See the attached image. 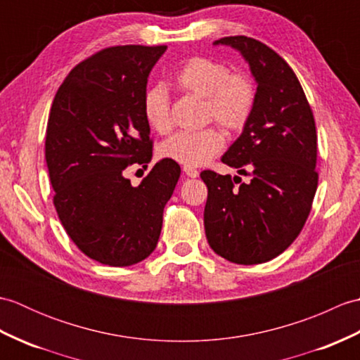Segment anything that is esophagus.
Instances as JSON below:
<instances>
[{"instance_id":"34e87169","label":"esophagus","mask_w":360,"mask_h":360,"mask_svg":"<svg viewBox=\"0 0 360 360\" xmlns=\"http://www.w3.org/2000/svg\"><path fill=\"white\" fill-rule=\"evenodd\" d=\"M182 170H184V173L188 176V178H198V176H200V172H198L196 168H193V167L184 165V168H182Z\"/></svg>"}]
</instances>
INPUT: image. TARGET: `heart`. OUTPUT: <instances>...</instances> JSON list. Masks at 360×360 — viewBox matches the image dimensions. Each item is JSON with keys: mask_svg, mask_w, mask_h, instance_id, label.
Returning <instances> with one entry per match:
<instances>
[{"mask_svg": "<svg viewBox=\"0 0 360 360\" xmlns=\"http://www.w3.org/2000/svg\"><path fill=\"white\" fill-rule=\"evenodd\" d=\"M174 88L182 94L202 98V122H217L229 133H238L248 125L257 102L254 82L244 72H231L217 58L193 57L173 77ZM143 116L158 133L172 129V102L162 86H151L143 94ZM223 136L215 128L181 131L159 145L164 159L187 167L207 164L223 148Z\"/></svg>", "mask_w": 360, "mask_h": 360, "instance_id": "heart-1", "label": "heart"}]
</instances>
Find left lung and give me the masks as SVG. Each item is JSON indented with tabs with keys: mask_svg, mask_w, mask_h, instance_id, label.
<instances>
[{
	"mask_svg": "<svg viewBox=\"0 0 360 360\" xmlns=\"http://www.w3.org/2000/svg\"><path fill=\"white\" fill-rule=\"evenodd\" d=\"M215 44L238 49L258 86L248 125L221 158L252 179L201 173L205 235L229 262L259 264L285 252L309 217L319 182L316 120L297 75L269 46L244 35Z\"/></svg>",
	"mask_w": 360,
	"mask_h": 360,
	"instance_id": "left-lung-1",
	"label": "left lung"
}]
</instances>
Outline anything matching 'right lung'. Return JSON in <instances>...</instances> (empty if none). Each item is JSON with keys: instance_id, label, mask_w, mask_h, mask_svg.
<instances>
[{"instance_id": "obj_1", "label": "right lung", "mask_w": 360, "mask_h": 360, "mask_svg": "<svg viewBox=\"0 0 360 360\" xmlns=\"http://www.w3.org/2000/svg\"><path fill=\"white\" fill-rule=\"evenodd\" d=\"M167 46H110L83 60L60 85L46 128L53 205L83 254L108 266L147 258L181 167L162 159L133 187L125 170L153 156L143 94Z\"/></svg>"}]
</instances>
